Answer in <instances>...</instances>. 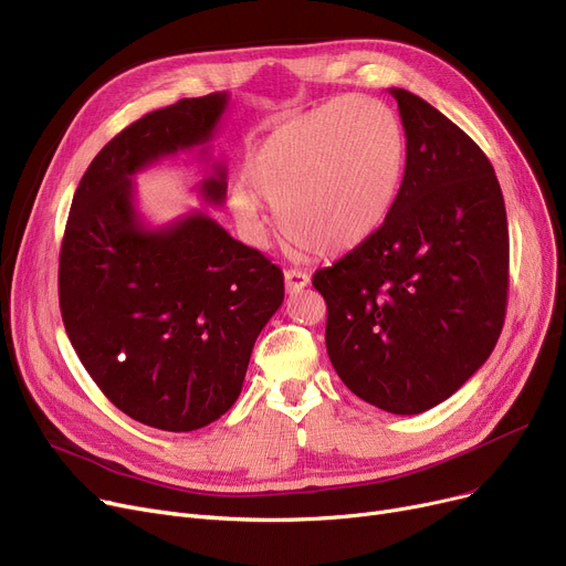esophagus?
I'll list each match as a JSON object with an SVG mask.
<instances>
[{
    "label": "esophagus",
    "instance_id": "esophagus-1",
    "mask_svg": "<svg viewBox=\"0 0 566 566\" xmlns=\"http://www.w3.org/2000/svg\"><path fill=\"white\" fill-rule=\"evenodd\" d=\"M284 284H286V293H301L307 284H310V275L305 271H298V268H289L284 273Z\"/></svg>",
    "mask_w": 566,
    "mask_h": 566
}]
</instances>
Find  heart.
Here are the masks:
<instances>
[{
  "mask_svg": "<svg viewBox=\"0 0 566 566\" xmlns=\"http://www.w3.org/2000/svg\"><path fill=\"white\" fill-rule=\"evenodd\" d=\"M406 135L397 112L371 96H339L280 122L231 186V211L252 238L263 201L284 233L316 252H348L371 238L397 199Z\"/></svg>",
  "mask_w": 566,
  "mask_h": 566,
  "instance_id": "1",
  "label": "heart"
}]
</instances>
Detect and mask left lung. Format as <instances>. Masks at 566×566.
Segmentation results:
<instances>
[{"label":"left lung","mask_w":566,"mask_h":566,"mask_svg":"<svg viewBox=\"0 0 566 566\" xmlns=\"http://www.w3.org/2000/svg\"><path fill=\"white\" fill-rule=\"evenodd\" d=\"M406 169L380 229L314 273L325 346L346 388L395 415L424 412L478 371L500 337L510 231L493 165L448 116L390 88Z\"/></svg>","instance_id":"left-lung-1"}]
</instances>
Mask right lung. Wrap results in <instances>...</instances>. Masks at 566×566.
I'll return each instance as SVG.
<instances>
[{"instance_id":"obj_1","label":"right lung","mask_w":566,"mask_h":566,"mask_svg":"<svg viewBox=\"0 0 566 566\" xmlns=\"http://www.w3.org/2000/svg\"><path fill=\"white\" fill-rule=\"evenodd\" d=\"M227 105L224 92L184 98L107 142L75 190L59 254V307L80 363L118 410L163 431L201 429L235 403L284 301L280 268L213 218L148 227L135 208L133 176L211 142ZM199 192L222 206V163Z\"/></svg>"}]
</instances>
